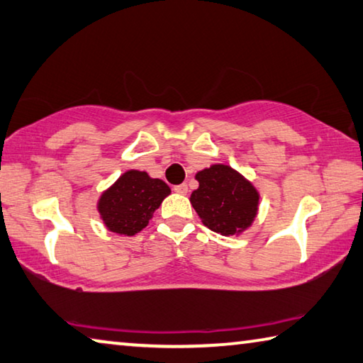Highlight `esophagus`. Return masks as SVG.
I'll use <instances>...</instances> for the list:
<instances>
[{"mask_svg":"<svg viewBox=\"0 0 363 363\" xmlns=\"http://www.w3.org/2000/svg\"><path fill=\"white\" fill-rule=\"evenodd\" d=\"M174 191L178 194H186L188 193V185L186 183H182V185L174 186Z\"/></svg>","mask_w":363,"mask_h":363,"instance_id":"34e87169","label":"esophagus"}]
</instances>
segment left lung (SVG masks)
<instances>
[{
	"mask_svg": "<svg viewBox=\"0 0 363 363\" xmlns=\"http://www.w3.org/2000/svg\"><path fill=\"white\" fill-rule=\"evenodd\" d=\"M199 188L189 202L204 226L221 236H240L255 221L259 193L250 180L226 164H212L196 174Z\"/></svg>",
	"mask_w": 363,
	"mask_h": 363,
	"instance_id": "8db88e82",
	"label": "left lung"
}]
</instances>
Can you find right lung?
<instances>
[{
	"label": "right lung",
	"instance_id": "add662e5",
	"mask_svg": "<svg viewBox=\"0 0 363 363\" xmlns=\"http://www.w3.org/2000/svg\"><path fill=\"white\" fill-rule=\"evenodd\" d=\"M169 194L170 188L161 178L130 169L100 194L97 211L108 231L135 236L150 223L152 213Z\"/></svg>",
	"mask_w": 363,
	"mask_h": 363
}]
</instances>
